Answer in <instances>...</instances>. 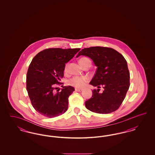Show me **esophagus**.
<instances>
[{
    "instance_id": "esophagus-1",
    "label": "esophagus",
    "mask_w": 155,
    "mask_h": 155,
    "mask_svg": "<svg viewBox=\"0 0 155 155\" xmlns=\"http://www.w3.org/2000/svg\"><path fill=\"white\" fill-rule=\"evenodd\" d=\"M83 89L81 88H75V91H77V92H81Z\"/></svg>"
}]
</instances>
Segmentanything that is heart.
Instances as JSON below:
<instances>
[{
  "label": "heart",
  "instance_id": "b5f03b06",
  "mask_svg": "<svg viewBox=\"0 0 155 155\" xmlns=\"http://www.w3.org/2000/svg\"><path fill=\"white\" fill-rule=\"evenodd\" d=\"M91 61V60L87 58H82L80 59L79 60V63L80 64H82L86 62V61ZM70 66L69 63H67L64 67V70L66 71L68 69V67ZM88 81V79L87 77H78V76H75L73 78H71V79H70L68 81V84L70 85L74 86L75 87L77 88H82L84 86H85V85L86 84V83Z\"/></svg>",
  "mask_w": 155,
  "mask_h": 155
}]
</instances>
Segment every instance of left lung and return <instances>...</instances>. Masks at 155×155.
<instances>
[{
	"label": "left lung",
	"instance_id": "left-lung-1",
	"mask_svg": "<svg viewBox=\"0 0 155 155\" xmlns=\"http://www.w3.org/2000/svg\"><path fill=\"white\" fill-rule=\"evenodd\" d=\"M88 56L97 67L90 84L97 87L85 103L87 109L99 114L117 110L130 87V72L123 56L113 48L94 46L82 49L77 56ZM102 87L103 92L99 93Z\"/></svg>",
	"mask_w": 155,
	"mask_h": 155
}]
</instances>
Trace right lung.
Returning <instances> with one entry per match:
<instances>
[{"label": "right lung", "mask_w": 155, "mask_h": 155, "mask_svg": "<svg viewBox=\"0 0 155 155\" xmlns=\"http://www.w3.org/2000/svg\"><path fill=\"white\" fill-rule=\"evenodd\" d=\"M80 50V48H48L39 52L33 58L26 77V88L33 107L43 116L53 118L65 113L71 86L63 87L61 92H54L64 76L65 63Z\"/></svg>", "instance_id": "obj_1"}]
</instances>
